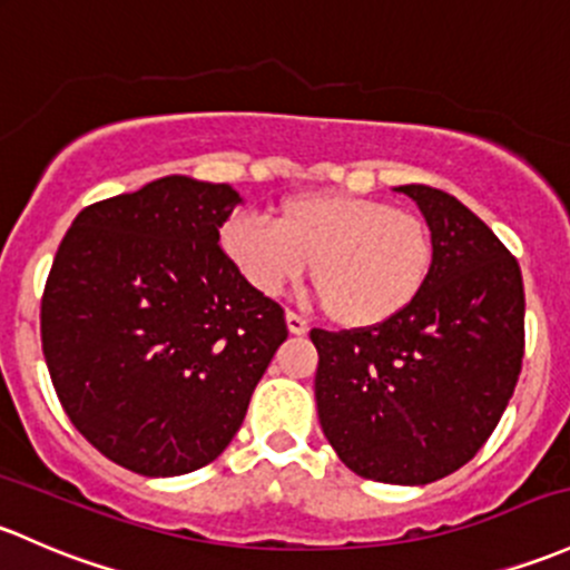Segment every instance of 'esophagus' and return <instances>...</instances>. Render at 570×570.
<instances>
[{
  "label": "esophagus",
  "instance_id": "esophagus-1",
  "mask_svg": "<svg viewBox=\"0 0 570 570\" xmlns=\"http://www.w3.org/2000/svg\"><path fill=\"white\" fill-rule=\"evenodd\" d=\"M286 327H289L292 335L308 333V322H305L301 314H295V311H286Z\"/></svg>",
  "mask_w": 570,
  "mask_h": 570
}]
</instances>
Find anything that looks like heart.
<instances>
[{
	"label": "heart",
	"instance_id": "b5f03b06",
	"mask_svg": "<svg viewBox=\"0 0 570 570\" xmlns=\"http://www.w3.org/2000/svg\"><path fill=\"white\" fill-rule=\"evenodd\" d=\"M237 273L275 297L311 265L322 308L341 327H380L426 289L434 235L421 215L365 196L314 190L284 199L275 226L237 215L220 232Z\"/></svg>",
	"mask_w": 570,
	"mask_h": 570
}]
</instances>
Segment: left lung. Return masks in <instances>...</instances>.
<instances>
[{
	"instance_id": "obj_1",
	"label": "left lung",
	"mask_w": 570,
	"mask_h": 570,
	"mask_svg": "<svg viewBox=\"0 0 570 570\" xmlns=\"http://www.w3.org/2000/svg\"><path fill=\"white\" fill-rule=\"evenodd\" d=\"M399 190L434 235L426 289L380 327H314V393L352 472L421 487L464 466L500 423L522 371L524 284L511 250L459 199L429 185Z\"/></svg>"
}]
</instances>
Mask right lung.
Returning <instances> with one entry per match:
<instances>
[{"label":"right lung","mask_w":570,"mask_h":570,"mask_svg":"<svg viewBox=\"0 0 570 570\" xmlns=\"http://www.w3.org/2000/svg\"><path fill=\"white\" fill-rule=\"evenodd\" d=\"M237 205L224 183L164 177L83 207L59 243L40 301L48 374L83 440L125 470L218 459L289 335L218 245Z\"/></svg>","instance_id":"add662e5"}]
</instances>
